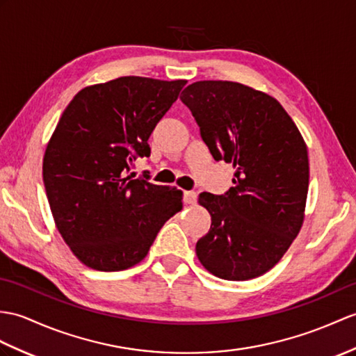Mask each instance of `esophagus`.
<instances>
[{
  "mask_svg": "<svg viewBox=\"0 0 356 356\" xmlns=\"http://www.w3.org/2000/svg\"><path fill=\"white\" fill-rule=\"evenodd\" d=\"M195 200H197V194L194 191H185L184 194L185 204H194Z\"/></svg>",
  "mask_w": 356,
  "mask_h": 356,
  "instance_id": "esophagus-1",
  "label": "esophagus"
}]
</instances>
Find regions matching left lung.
Segmentation results:
<instances>
[{"mask_svg":"<svg viewBox=\"0 0 356 356\" xmlns=\"http://www.w3.org/2000/svg\"><path fill=\"white\" fill-rule=\"evenodd\" d=\"M216 161L232 163L225 195L203 193L211 229L197 241L202 266L226 280L267 273L299 235L309 184L308 148L276 98L236 81L203 80L180 95Z\"/></svg>","mask_w":356,"mask_h":356,"instance_id":"left-lung-1","label":"left lung"}]
</instances>
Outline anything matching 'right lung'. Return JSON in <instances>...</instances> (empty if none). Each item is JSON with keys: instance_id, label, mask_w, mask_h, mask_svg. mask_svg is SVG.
Returning <instances> with one entry per match:
<instances>
[{"instance_id": "right-lung-1", "label": "right lung", "mask_w": 356, "mask_h": 356, "mask_svg": "<svg viewBox=\"0 0 356 356\" xmlns=\"http://www.w3.org/2000/svg\"><path fill=\"white\" fill-rule=\"evenodd\" d=\"M186 80L120 77L86 86L66 106L45 148L42 176L54 225L74 256L98 271L143 261L181 211L180 189L126 176Z\"/></svg>"}]
</instances>
